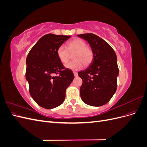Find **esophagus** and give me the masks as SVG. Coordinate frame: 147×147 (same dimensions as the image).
I'll list each match as a JSON object with an SVG mask.
<instances>
[{"label": "esophagus", "instance_id": "obj_1", "mask_svg": "<svg viewBox=\"0 0 147 147\" xmlns=\"http://www.w3.org/2000/svg\"><path fill=\"white\" fill-rule=\"evenodd\" d=\"M73 73H74V76H75V77L78 76V73H77V72H74Z\"/></svg>", "mask_w": 147, "mask_h": 147}]
</instances>
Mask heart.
Masks as SVG:
<instances>
[{
    "mask_svg": "<svg viewBox=\"0 0 147 147\" xmlns=\"http://www.w3.org/2000/svg\"><path fill=\"white\" fill-rule=\"evenodd\" d=\"M74 53V60L65 65L66 67L69 69H80L83 64L88 65L93 59V52L91 48L86 46V42L80 38L74 39L69 42L67 44V47L64 45H60L56 50L57 57L63 63H66L70 59V54Z\"/></svg>",
    "mask_w": 147,
    "mask_h": 147,
    "instance_id": "obj_1",
    "label": "heart"
}]
</instances>
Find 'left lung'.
<instances>
[{
    "mask_svg": "<svg viewBox=\"0 0 147 147\" xmlns=\"http://www.w3.org/2000/svg\"><path fill=\"white\" fill-rule=\"evenodd\" d=\"M78 37L86 40L93 52L91 63L85 70L78 74L83 80L81 98L89 105H105L117 88L119 69L117 55L108 43L95 34H83Z\"/></svg>",
    "mask_w": 147,
    "mask_h": 147,
    "instance_id": "obj_1",
    "label": "left lung"
}]
</instances>
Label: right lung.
I'll list each match as a JSON object with an SVG mask.
<instances>
[{
  "label": "right lung",
  "mask_w": 147,
  "mask_h": 147,
  "mask_svg": "<svg viewBox=\"0 0 147 147\" xmlns=\"http://www.w3.org/2000/svg\"><path fill=\"white\" fill-rule=\"evenodd\" d=\"M70 37L53 34L43 35L26 58V78L30 94L44 109H51L63 104L66 89L74 78L72 71L65 68L56 54L58 47Z\"/></svg>",
  "instance_id": "obj_1"
}]
</instances>
